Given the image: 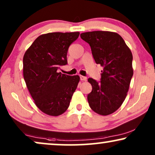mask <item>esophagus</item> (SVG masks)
I'll return each mask as SVG.
<instances>
[{"mask_svg":"<svg viewBox=\"0 0 155 155\" xmlns=\"http://www.w3.org/2000/svg\"><path fill=\"white\" fill-rule=\"evenodd\" d=\"M87 78L84 77V76H80V80H81L82 81H87Z\"/></svg>","mask_w":155,"mask_h":155,"instance_id":"1","label":"esophagus"}]
</instances>
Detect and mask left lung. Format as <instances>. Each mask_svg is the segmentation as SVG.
I'll return each instance as SVG.
<instances>
[{
  "label": "left lung",
  "mask_w": 155,
  "mask_h": 155,
  "mask_svg": "<svg viewBox=\"0 0 155 155\" xmlns=\"http://www.w3.org/2000/svg\"><path fill=\"white\" fill-rule=\"evenodd\" d=\"M80 37L90 44L97 64L104 68L101 81L88 79L92 87L87 95L89 105L97 114L109 115L121 106L127 96L133 75L132 53L116 32L88 31Z\"/></svg>",
  "instance_id": "left-lung-1"
}]
</instances>
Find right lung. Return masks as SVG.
I'll return each instance as SVG.
<instances>
[{"label":"right lung","instance_id":"add662e5","mask_svg":"<svg viewBox=\"0 0 155 155\" xmlns=\"http://www.w3.org/2000/svg\"><path fill=\"white\" fill-rule=\"evenodd\" d=\"M80 32H52L35 40L23 57V76L37 107L58 116L68 108L80 77L58 73L68 63L67 53Z\"/></svg>","mask_w":155,"mask_h":155}]
</instances>
